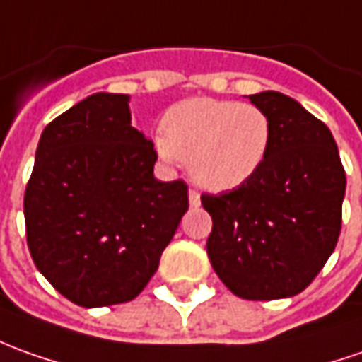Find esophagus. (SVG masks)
Instances as JSON below:
<instances>
[{"instance_id":"34e87169","label":"esophagus","mask_w":362,"mask_h":362,"mask_svg":"<svg viewBox=\"0 0 362 362\" xmlns=\"http://www.w3.org/2000/svg\"><path fill=\"white\" fill-rule=\"evenodd\" d=\"M188 198H190L192 208H198V206H200V194H198L196 190L188 192Z\"/></svg>"}]
</instances>
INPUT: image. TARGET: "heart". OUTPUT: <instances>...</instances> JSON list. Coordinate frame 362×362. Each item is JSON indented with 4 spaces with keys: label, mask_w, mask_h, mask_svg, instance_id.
I'll return each mask as SVG.
<instances>
[{
    "label": "heart",
    "mask_w": 362,
    "mask_h": 362,
    "mask_svg": "<svg viewBox=\"0 0 362 362\" xmlns=\"http://www.w3.org/2000/svg\"><path fill=\"white\" fill-rule=\"evenodd\" d=\"M272 144V120L255 105L218 98H188L164 117L154 146L168 164L188 162L204 190H233L264 164Z\"/></svg>",
    "instance_id": "heart-1"
}]
</instances>
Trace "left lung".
Segmentation results:
<instances>
[{"label": "left lung", "mask_w": 362, "mask_h": 362, "mask_svg": "<svg viewBox=\"0 0 362 362\" xmlns=\"http://www.w3.org/2000/svg\"><path fill=\"white\" fill-rule=\"evenodd\" d=\"M250 100L272 120V144L242 186L202 194L212 216L206 247L233 295L272 301L301 293L335 250L346 176L325 122L277 90Z\"/></svg>", "instance_id": "obj_1"}]
</instances>
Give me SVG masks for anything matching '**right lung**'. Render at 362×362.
Wrapping results in <instances>:
<instances>
[{"label":"right lung","mask_w":362,"mask_h":362,"mask_svg":"<svg viewBox=\"0 0 362 362\" xmlns=\"http://www.w3.org/2000/svg\"><path fill=\"white\" fill-rule=\"evenodd\" d=\"M129 95L97 93L51 120L27 182V245L49 284L81 307L132 301L188 210L186 182H160Z\"/></svg>","instance_id":"1"}]
</instances>
